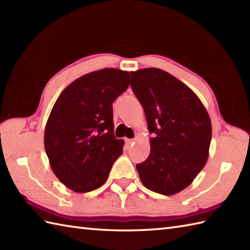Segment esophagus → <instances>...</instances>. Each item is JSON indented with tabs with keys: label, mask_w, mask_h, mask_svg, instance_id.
Instances as JSON below:
<instances>
[{
	"label": "esophagus",
	"mask_w": 250,
	"mask_h": 250,
	"mask_svg": "<svg viewBox=\"0 0 250 250\" xmlns=\"http://www.w3.org/2000/svg\"><path fill=\"white\" fill-rule=\"evenodd\" d=\"M133 143H134V140H133V139H125V145H126V146L133 145Z\"/></svg>",
	"instance_id": "34e87169"
}]
</instances>
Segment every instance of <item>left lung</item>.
<instances>
[{"label":"left lung","instance_id":"left-lung-1","mask_svg":"<svg viewBox=\"0 0 250 250\" xmlns=\"http://www.w3.org/2000/svg\"><path fill=\"white\" fill-rule=\"evenodd\" d=\"M131 88L145 111L150 153L137 164L143 185L173 195L187 188L206 164L211 122L192 90L160 68L131 72Z\"/></svg>","mask_w":250,"mask_h":250}]
</instances>
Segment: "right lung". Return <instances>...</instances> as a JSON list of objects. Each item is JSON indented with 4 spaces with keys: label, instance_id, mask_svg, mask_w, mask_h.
<instances>
[{
    "label": "right lung",
    "instance_id": "add662e5",
    "mask_svg": "<svg viewBox=\"0 0 250 250\" xmlns=\"http://www.w3.org/2000/svg\"><path fill=\"white\" fill-rule=\"evenodd\" d=\"M129 84V72L103 68L77 78L57 99L46 124L45 150L52 172L74 192L100 188L122 155L113 102Z\"/></svg>",
    "mask_w": 250,
    "mask_h": 250
}]
</instances>
